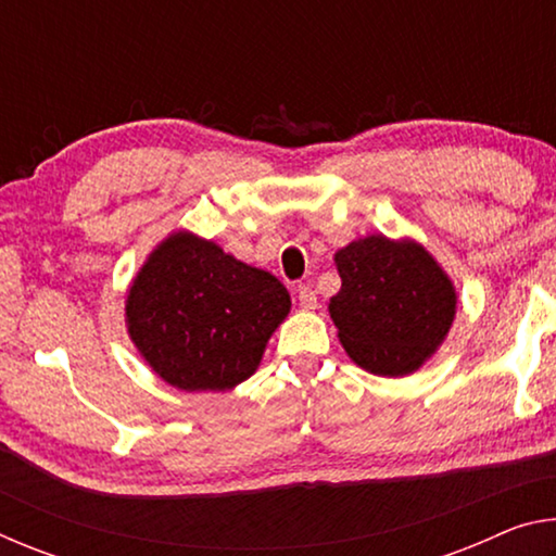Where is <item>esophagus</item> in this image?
Masks as SVG:
<instances>
[{"label": "esophagus", "instance_id": "obj_1", "mask_svg": "<svg viewBox=\"0 0 556 556\" xmlns=\"http://www.w3.org/2000/svg\"><path fill=\"white\" fill-rule=\"evenodd\" d=\"M296 299H299V306L304 308V312H312V308H316V291L308 285H299Z\"/></svg>", "mask_w": 556, "mask_h": 556}]
</instances>
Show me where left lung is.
<instances>
[{"mask_svg":"<svg viewBox=\"0 0 556 556\" xmlns=\"http://www.w3.org/2000/svg\"><path fill=\"white\" fill-rule=\"evenodd\" d=\"M336 267L341 291L328 312L361 368L400 378L434 355L454 324L456 291L421 244L370 235L338 250Z\"/></svg>","mask_w":556,"mask_h":556,"instance_id":"8db88e82","label":"left lung"}]
</instances>
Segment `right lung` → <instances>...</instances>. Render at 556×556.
I'll return each mask as SVG.
<instances>
[{
	"instance_id": "obj_1",
	"label": "right lung",
	"mask_w": 556,
	"mask_h": 556,
	"mask_svg": "<svg viewBox=\"0 0 556 556\" xmlns=\"http://www.w3.org/2000/svg\"><path fill=\"white\" fill-rule=\"evenodd\" d=\"M289 306L275 275L225 255L215 242L174 232L131 281L127 331L164 382L225 392L257 370Z\"/></svg>"
}]
</instances>
